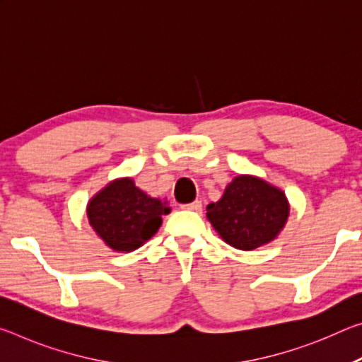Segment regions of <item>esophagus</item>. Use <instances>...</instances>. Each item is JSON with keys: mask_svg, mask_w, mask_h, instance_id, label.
Segmentation results:
<instances>
[{"mask_svg": "<svg viewBox=\"0 0 362 362\" xmlns=\"http://www.w3.org/2000/svg\"><path fill=\"white\" fill-rule=\"evenodd\" d=\"M182 209H187V211H193V212H201V209H203V204H201V201H193V203L189 204H183Z\"/></svg>", "mask_w": 362, "mask_h": 362, "instance_id": "obj_1", "label": "esophagus"}]
</instances>
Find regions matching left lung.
<instances>
[{
  "mask_svg": "<svg viewBox=\"0 0 362 362\" xmlns=\"http://www.w3.org/2000/svg\"><path fill=\"white\" fill-rule=\"evenodd\" d=\"M206 209L223 241L241 250H252L274 240L289 216L284 193L250 175H238L222 198Z\"/></svg>",
  "mask_w": 362,
  "mask_h": 362,
  "instance_id": "obj_1",
  "label": "left lung"
}]
</instances>
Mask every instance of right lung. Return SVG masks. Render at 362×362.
<instances>
[{
  "instance_id": "1",
  "label": "right lung",
  "mask_w": 362,
  "mask_h": 362,
  "mask_svg": "<svg viewBox=\"0 0 362 362\" xmlns=\"http://www.w3.org/2000/svg\"><path fill=\"white\" fill-rule=\"evenodd\" d=\"M169 212L166 201L150 198L132 179L112 182L88 206L89 223L97 235L121 252H131L148 241Z\"/></svg>"
}]
</instances>
